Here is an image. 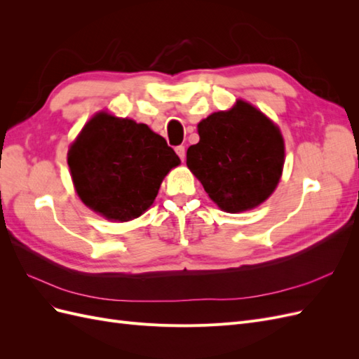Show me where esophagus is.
Here are the masks:
<instances>
[{"instance_id": "1", "label": "esophagus", "mask_w": 359, "mask_h": 359, "mask_svg": "<svg viewBox=\"0 0 359 359\" xmlns=\"http://www.w3.org/2000/svg\"><path fill=\"white\" fill-rule=\"evenodd\" d=\"M175 151H177V154L180 156V158L184 161V158H186V147H184V145H178V147L175 148Z\"/></svg>"}]
</instances>
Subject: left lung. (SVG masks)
I'll list each match as a JSON object with an SVG mask.
<instances>
[{"instance_id": "left-lung-1", "label": "left lung", "mask_w": 359, "mask_h": 359, "mask_svg": "<svg viewBox=\"0 0 359 359\" xmlns=\"http://www.w3.org/2000/svg\"><path fill=\"white\" fill-rule=\"evenodd\" d=\"M198 132L199 142L187 149V166L223 211L252 210L274 191L285 144L262 112L240 100L231 111L202 119Z\"/></svg>"}]
</instances>
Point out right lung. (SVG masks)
<instances>
[{
  "mask_svg": "<svg viewBox=\"0 0 359 359\" xmlns=\"http://www.w3.org/2000/svg\"><path fill=\"white\" fill-rule=\"evenodd\" d=\"M67 163L85 205L127 222L149 208L163 178L181 160L148 126L102 112L82 128Z\"/></svg>",
  "mask_w": 359,
  "mask_h": 359,
  "instance_id": "add662e5",
  "label": "right lung"
}]
</instances>
